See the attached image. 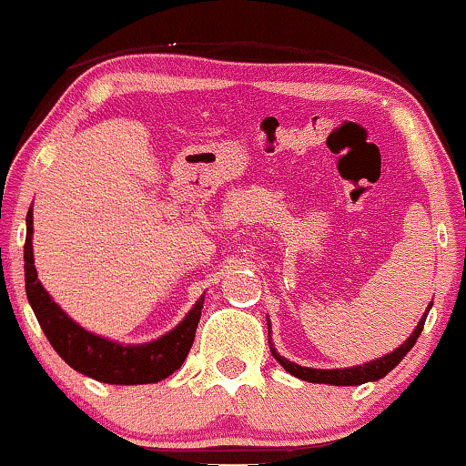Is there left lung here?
Returning <instances> with one entry per match:
<instances>
[{
    "label": "left lung",
    "instance_id": "obj_1",
    "mask_svg": "<svg viewBox=\"0 0 466 466\" xmlns=\"http://www.w3.org/2000/svg\"><path fill=\"white\" fill-rule=\"evenodd\" d=\"M427 312H430V310H427ZM427 312H425V315H422L420 321H418L416 330L411 332V337L407 339V341L402 343L400 348H396L394 352L385 354L383 359L370 360V363L357 365V368H348V370H312V368H301V365L290 363L289 359L279 357V354H277L275 350H270V352H273V357L279 360V365L286 370V372H290L292 376H297V379H301V380H308V383L360 385V383H368V380H379V379H383V376L388 374V372H391V370H394L396 365L400 363L402 357H405V354L410 352L411 348H414L416 339L420 337L422 328H425Z\"/></svg>",
    "mask_w": 466,
    "mask_h": 466
}]
</instances>
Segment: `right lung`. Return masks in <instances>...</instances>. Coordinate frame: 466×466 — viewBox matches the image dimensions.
<instances>
[{
	"label": "right lung",
	"mask_w": 466,
	"mask_h": 466,
	"mask_svg": "<svg viewBox=\"0 0 466 466\" xmlns=\"http://www.w3.org/2000/svg\"><path fill=\"white\" fill-rule=\"evenodd\" d=\"M24 261L25 295L33 306L36 321L48 337L50 346L72 370L109 385H145L158 383L185 363L196 339L205 295L193 306L189 315L182 319L180 326L160 337L158 341L145 343V346H118V343L83 330L50 299L41 281L36 279L33 259V208L25 216Z\"/></svg>",
	"instance_id": "add662e5"
}]
</instances>
